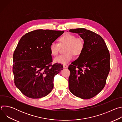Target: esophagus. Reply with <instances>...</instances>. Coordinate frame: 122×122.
Segmentation results:
<instances>
[{"label": "esophagus", "mask_w": 122, "mask_h": 122, "mask_svg": "<svg viewBox=\"0 0 122 122\" xmlns=\"http://www.w3.org/2000/svg\"><path fill=\"white\" fill-rule=\"evenodd\" d=\"M68 67V65L67 64H64L63 65V67L64 68H67Z\"/></svg>", "instance_id": "esophagus-1"}]
</instances>
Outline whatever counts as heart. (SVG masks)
<instances>
[{"mask_svg":"<svg viewBox=\"0 0 122 122\" xmlns=\"http://www.w3.org/2000/svg\"><path fill=\"white\" fill-rule=\"evenodd\" d=\"M65 54L56 57L54 60L56 62L66 64L70 62L74 55L77 56L81 55L84 49V41L81 37H76L70 33H65L58 39V44L53 42L49 47L51 54L53 56H57L60 47L65 46Z\"/></svg>","mask_w":122,"mask_h":122,"instance_id":"heart-1","label":"heart"}]
</instances>
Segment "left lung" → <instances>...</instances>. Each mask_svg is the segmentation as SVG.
<instances>
[{
  "instance_id": "1",
  "label": "left lung",
  "mask_w": 122,
  "mask_h": 122,
  "mask_svg": "<svg viewBox=\"0 0 122 122\" xmlns=\"http://www.w3.org/2000/svg\"><path fill=\"white\" fill-rule=\"evenodd\" d=\"M78 34L84 41V49L68 69L70 91L82 99H90L104 88L110 70V55L103 38L85 28L70 29Z\"/></svg>"
}]
</instances>
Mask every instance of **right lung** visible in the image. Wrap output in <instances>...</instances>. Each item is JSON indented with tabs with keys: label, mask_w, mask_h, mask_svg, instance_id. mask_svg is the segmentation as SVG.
<instances>
[{
	"label": "right lung",
	"mask_w": 122,
	"mask_h": 122,
	"mask_svg": "<svg viewBox=\"0 0 122 122\" xmlns=\"http://www.w3.org/2000/svg\"><path fill=\"white\" fill-rule=\"evenodd\" d=\"M64 32L34 30L25 34L17 44L13 56L14 83L28 97H44L53 90L54 77L62 70L63 65L51 64L49 47Z\"/></svg>",
	"instance_id": "right-lung-1"
}]
</instances>
